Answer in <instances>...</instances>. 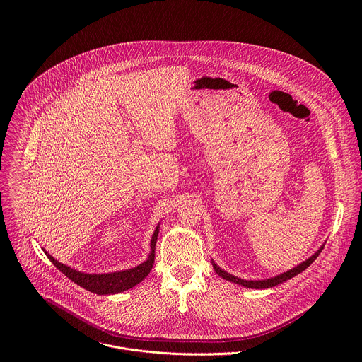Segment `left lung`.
I'll use <instances>...</instances> for the list:
<instances>
[{"label":"left lung","instance_id":"left-lung-1","mask_svg":"<svg viewBox=\"0 0 362 362\" xmlns=\"http://www.w3.org/2000/svg\"><path fill=\"white\" fill-rule=\"evenodd\" d=\"M323 247H325V244H323L312 257H310L307 260H304V262H301V263L297 264L296 267H293V269H290V270H287V272H284V273H281V274H277V276H274V277L264 279V280H244V279H240V277H237V276H234V274L227 273V272L223 270L220 266H217L213 260H211V264H213L216 273H217L220 277H223L224 280H228V281H231V283L244 286V287H247V288L263 290V288H270V287H274V286H277V284H280V283H284V281L293 279L294 276L300 274L301 272H304V270L310 266V263L319 257V254L322 252Z\"/></svg>","mask_w":362,"mask_h":362}]
</instances>
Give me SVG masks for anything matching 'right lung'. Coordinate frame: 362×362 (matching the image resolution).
I'll list each match as a JSON object with an SVG mask.
<instances>
[{"instance_id":"right-lung-1","label":"right lung","mask_w":362,"mask_h":362,"mask_svg":"<svg viewBox=\"0 0 362 362\" xmlns=\"http://www.w3.org/2000/svg\"><path fill=\"white\" fill-rule=\"evenodd\" d=\"M158 226L160 224H157L155 233L152 235V240H151V254L148 259L144 263H141L132 269H127V270H121V272L103 273V274L83 273V272L75 270V269L58 262L46 251H45V254L47 255V258L52 260L54 266L59 272H62L69 280H72L78 286L83 287L85 290L93 293V294H99V296L118 294V293H122L125 290L135 287L151 273L153 263H155L156 241H157V235H158Z\"/></svg>"}]
</instances>
